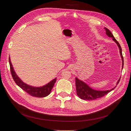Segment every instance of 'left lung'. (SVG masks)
I'll return each mask as SVG.
<instances>
[{
    "label": "left lung",
    "instance_id": "1",
    "mask_svg": "<svg viewBox=\"0 0 131 131\" xmlns=\"http://www.w3.org/2000/svg\"><path fill=\"white\" fill-rule=\"evenodd\" d=\"M104 29H105L106 34L108 35V37L113 38V40L115 42L117 46H118V48L120 50V52L121 56L122 59V68L123 66H124V58H123V56L122 54V49L121 47V46L120 43L118 42V41L116 40L115 38L113 36V34L111 33V31L107 28L105 27ZM120 80V79L118 80L117 82V85L118 84ZM75 85H76V90H77V95L80 97L82 100H88V101H91V100H96L97 98H100L104 96L105 95L108 94L110 91L113 90L116 87H115L114 88L110 90H107V91H97L94 90L92 89H91L90 87H89L85 82L81 81L78 79L77 78H75Z\"/></svg>",
    "mask_w": 131,
    "mask_h": 131
}]
</instances>
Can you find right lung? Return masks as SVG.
Listing matches in <instances>:
<instances>
[{"mask_svg":"<svg viewBox=\"0 0 131 131\" xmlns=\"http://www.w3.org/2000/svg\"><path fill=\"white\" fill-rule=\"evenodd\" d=\"M9 61L11 75L13 77L14 81L19 88H21L23 90H24L25 92L28 93L30 96L35 97H44L48 96L50 93L51 90L52 89L55 82L56 81V78L54 79L53 80L50 82L49 84L42 87H40V88H35V87L27 85L25 83L23 82L16 74L13 67L11 64L10 57Z\"/></svg>","mask_w":131,"mask_h":131,"instance_id":"obj_1","label":"right lung"}]
</instances>
